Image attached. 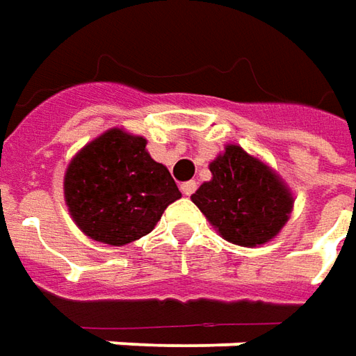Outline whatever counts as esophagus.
Segmentation results:
<instances>
[{"instance_id": "1", "label": "esophagus", "mask_w": 356, "mask_h": 356, "mask_svg": "<svg viewBox=\"0 0 356 356\" xmlns=\"http://www.w3.org/2000/svg\"><path fill=\"white\" fill-rule=\"evenodd\" d=\"M195 188H197V184H195L194 180H190V182H184L182 186H180V190H182L184 195H192L195 192Z\"/></svg>"}]
</instances>
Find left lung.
<instances>
[{"label": "left lung", "mask_w": 356, "mask_h": 356, "mask_svg": "<svg viewBox=\"0 0 356 356\" xmlns=\"http://www.w3.org/2000/svg\"><path fill=\"white\" fill-rule=\"evenodd\" d=\"M209 170L211 180L195 190L192 202L223 239L261 247L282 231L294 209V194L262 159L239 145H225Z\"/></svg>", "instance_id": "left-lung-1"}]
</instances>
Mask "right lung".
<instances>
[{"label":"right lung","instance_id":"1","mask_svg":"<svg viewBox=\"0 0 356 356\" xmlns=\"http://www.w3.org/2000/svg\"><path fill=\"white\" fill-rule=\"evenodd\" d=\"M178 197L168 168L150 159L147 139L123 127L90 140L64 172V202L74 223L111 247L145 237Z\"/></svg>","mask_w":356,"mask_h":356}]
</instances>
